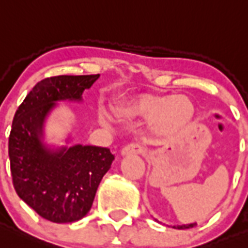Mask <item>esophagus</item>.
<instances>
[{
    "instance_id": "1",
    "label": "esophagus",
    "mask_w": 248,
    "mask_h": 248,
    "mask_svg": "<svg viewBox=\"0 0 248 248\" xmlns=\"http://www.w3.org/2000/svg\"><path fill=\"white\" fill-rule=\"evenodd\" d=\"M145 153V149L140 145H136V143H130V145L124 146L120 151L122 155H134V154H143Z\"/></svg>"
}]
</instances>
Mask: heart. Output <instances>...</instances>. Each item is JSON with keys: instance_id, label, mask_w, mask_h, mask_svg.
Returning <instances> with one entry per match:
<instances>
[{"instance_id": "1", "label": "heart", "mask_w": 248, "mask_h": 248, "mask_svg": "<svg viewBox=\"0 0 248 248\" xmlns=\"http://www.w3.org/2000/svg\"><path fill=\"white\" fill-rule=\"evenodd\" d=\"M128 111L134 116L153 120L151 130L158 137H173L193 122L195 107L185 95L142 94L130 101Z\"/></svg>"}]
</instances>
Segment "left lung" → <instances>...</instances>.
I'll list each match as a JSON object with an SVG mask.
<instances>
[{
  "label": "left lung",
  "instance_id": "8db88e82",
  "mask_svg": "<svg viewBox=\"0 0 248 248\" xmlns=\"http://www.w3.org/2000/svg\"><path fill=\"white\" fill-rule=\"evenodd\" d=\"M156 220V218H155ZM158 221V220H156ZM197 225V222H193V224H186V225H173L172 228H174V229H190V228H194V226Z\"/></svg>",
  "mask_w": 248,
  "mask_h": 248
}]
</instances>
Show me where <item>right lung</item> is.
<instances>
[{"instance_id": "obj_1", "label": "right lung", "mask_w": 248, "mask_h": 248, "mask_svg": "<svg viewBox=\"0 0 248 248\" xmlns=\"http://www.w3.org/2000/svg\"><path fill=\"white\" fill-rule=\"evenodd\" d=\"M98 78L99 75H62L44 78L15 112L9 137L15 191L51 222L64 224L84 217L115 159L107 147L80 143L54 147L44 141L46 119L58 102H81L84 90Z\"/></svg>"}]
</instances>
